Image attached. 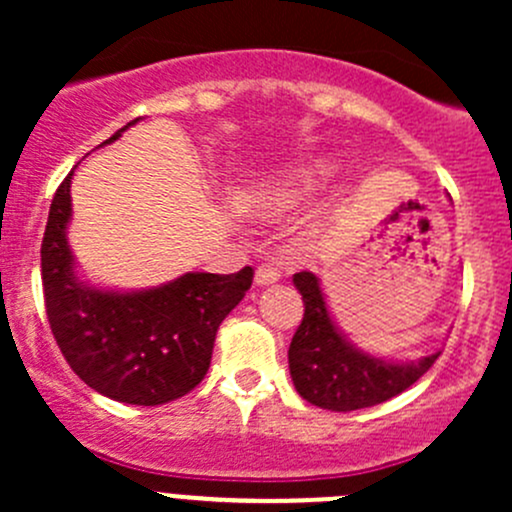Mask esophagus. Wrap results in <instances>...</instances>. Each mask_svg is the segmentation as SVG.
Segmentation results:
<instances>
[{
	"mask_svg": "<svg viewBox=\"0 0 512 512\" xmlns=\"http://www.w3.org/2000/svg\"><path fill=\"white\" fill-rule=\"evenodd\" d=\"M280 270H277L275 265H272V262H262L260 267H257V272H255V282L260 287H265V285H275L277 280H280Z\"/></svg>",
	"mask_w": 512,
	"mask_h": 512,
	"instance_id": "esophagus-1",
	"label": "esophagus"
}]
</instances>
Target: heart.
<instances>
[{
	"instance_id": "heart-1",
	"label": "heart",
	"mask_w": 512,
	"mask_h": 512,
	"mask_svg": "<svg viewBox=\"0 0 512 512\" xmlns=\"http://www.w3.org/2000/svg\"><path fill=\"white\" fill-rule=\"evenodd\" d=\"M319 183H322V178H319L317 170H289V173L277 175L275 180L257 185L247 205L257 215L280 218V215L299 208L304 200H309V195H314Z\"/></svg>"
}]
</instances>
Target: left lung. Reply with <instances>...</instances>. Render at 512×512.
<instances>
[{
	"instance_id": "left-lung-1",
	"label": "left lung",
	"mask_w": 512,
	"mask_h": 512,
	"mask_svg": "<svg viewBox=\"0 0 512 512\" xmlns=\"http://www.w3.org/2000/svg\"><path fill=\"white\" fill-rule=\"evenodd\" d=\"M304 302L302 324L289 344V374L304 401L327 411H356L384 404L416 384L438 354L409 364L384 361L356 349L334 324L312 272L292 277Z\"/></svg>"
}]
</instances>
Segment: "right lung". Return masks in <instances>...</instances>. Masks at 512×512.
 I'll list each match as a JSON object with an SVG mask.
<instances>
[{"mask_svg": "<svg viewBox=\"0 0 512 512\" xmlns=\"http://www.w3.org/2000/svg\"><path fill=\"white\" fill-rule=\"evenodd\" d=\"M71 175L74 170L51 200L41 240V285L51 334L74 374L98 394L133 406L180 399L208 374L218 327L245 297L255 272L252 267L235 275L188 272L141 292L89 287L76 277L66 240Z\"/></svg>", "mask_w": 512, "mask_h": 512, "instance_id": "right-lung-1", "label": "right lung"}]
</instances>
